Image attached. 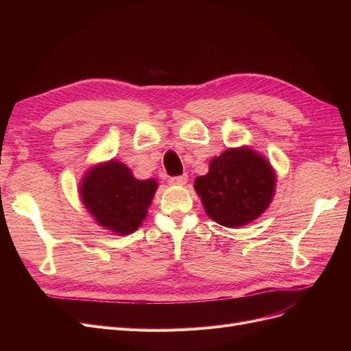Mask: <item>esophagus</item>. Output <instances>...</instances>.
<instances>
[{
	"instance_id": "esophagus-1",
	"label": "esophagus",
	"mask_w": 351,
	"mask_h": 351,
	"mask_svg": "<svg viewBox=\"0 0 351 351\" xmlns=\"http://www.w3.org/2000/svg\"><path fill=\"white\" fill-rule=\"evenodd\" d=\"M186 182H188V175H180V176L171 178V183H173V185H180V186H183Z\"/></svg>"
}]
</instances>
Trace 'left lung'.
<instances>
[{
	"instance_id": "8db88e82",
	"label": "left lung",
	"mask_w": 351,
	"mask_h": 351,
	"mask_svg": "<svg viewBox=\"0 0 351 351\" xmlns=\"http://www.w3.org/2000/svg\"><path fill=\"white\" fill-rule=\"evenodd\" d=\"M193 188L210 219L226 228H239L261 217L269 208L276 172L252 147H229L210 160L209 172L197 176Z\"/></svg>"
}]
</instances>
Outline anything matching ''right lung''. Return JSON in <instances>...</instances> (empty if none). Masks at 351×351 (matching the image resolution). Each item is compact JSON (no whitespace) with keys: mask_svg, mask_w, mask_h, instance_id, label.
<instances>
[{"mask_svg":"<svg viewBox=\"0 0 351 351\" xmlns=\"http://www.w3.org/2000/svg\"><path fill=\"white\" fill-rule=\"evenodd\" d=\"M156 189V179H136L125 163L110 159L85 172L80 197L101 228L123 236L142 225Z\"/></svg>","mask_w":351,"mask_h":351,"instance_id":"obj_1","label":"right lung"}]
</instances>
